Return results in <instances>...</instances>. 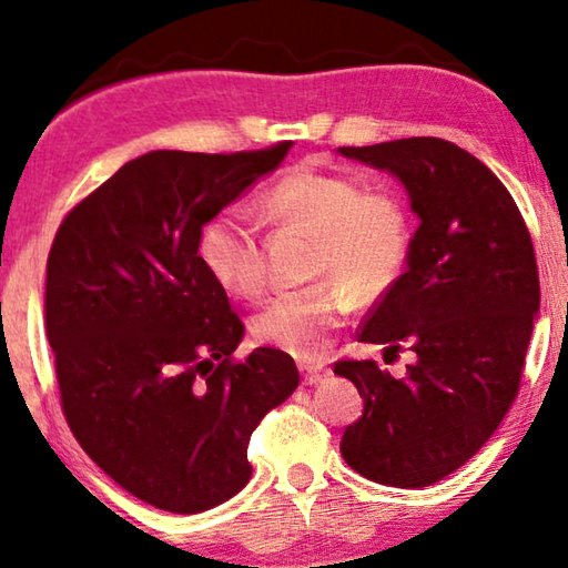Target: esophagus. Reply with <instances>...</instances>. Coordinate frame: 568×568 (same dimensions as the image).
<instances>
[{
    "label": "esophagus",
    "instance_id": "34e87169",
    "mask_svg": "<svg viewBox=\"0 0 568 568\" xmlns=\"http://www.w3.org/2000/svg\"><path fill=\"white\" fill-rule=\"evenodd\" d=\"M300 371H302V381L307 386H314V383L325 381L329 375V368L322 361H300Z\"/></svg>",
    "mask_w": 568,
    "mask_h": 568
}]
</instances>
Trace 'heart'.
Segmentation results:
<instances>
[{
    "mask_svg": "<svg viewBox=\"0 0 568 568\" xmlns=\"http://www.w3.org/2000/svg\"><path fill=\"white\" fill-rule=\"evenodd\" d=\"M258 207L276 225L314 235L312 274H337L296 292L274 296L254 317L261 343L300 361L327 351L357 296H375L396 282L412 246L408 215L396 195L363 190L347 174L294 168L278 178ZM197 258L213 282L233 296L254 300L266 284L258 235L233 213H215L200 225Z\"/></svg>",
    "mask_w": 568,
    "mask_h": 568,
    "instance_id": "obj_1",
    "label": "heart"
}]
</instances>
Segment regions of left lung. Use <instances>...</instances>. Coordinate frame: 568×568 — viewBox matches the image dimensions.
I'll return each instance as SVG.
<instances>
[{"instance_id": "1", "label": "left lung", "mask_w": 568, "mask_h": 568, "mask_svg": "<svg viewBox=\"0 0 568 568\" xmlns=\"http://www.w3.org/2000/svg\"><path fill=\"white\" fill-rule=\"evenodd\" d=\"M337 152L394 174L418 217L406 272L357 333L416 357L404 378L335 363L363 398L339 452L373 483L426 487L475 457L518 396L540 307L534 243L503 182L457 144L414 136Z\"/></svg>"}]
</instances>
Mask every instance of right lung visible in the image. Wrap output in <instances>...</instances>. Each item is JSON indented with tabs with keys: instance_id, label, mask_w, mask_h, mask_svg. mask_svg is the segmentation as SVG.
<instances>
[{
	"instance_id": "add662e5",
	"label": "right lung",
	"mask_w": 568,
	"mask_h": 568,
	"mask_svg": "<svg viewBox=\"0 0 568 568\" xmlns=\"http://www.w3.org/2000/svg\"><path fill=\"white\" fill-rule=\"evenodd\" d=\"M290 150L146 152L52 241L45 327L68 426L113 483L160 510L193 516L241 493L251 434L300 386L276 347L231 361L243 322L195 251L200 225Z\"/></svg>"
}]
</instances>
